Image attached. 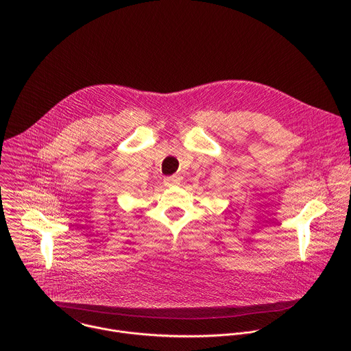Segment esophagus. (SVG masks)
<instances>
[{
    "mask_svg": "<svg viewBox=\"0 0 351 351\" xmlns=\"http://www.w3.org/2000/svg\"><path fill=\"white\" fill-rule=\"evenodd\" d=\"M164 183H165L167 186H176V184H179V183H180V178H179L178 175L167 176V178L164 179Z\"/></svg>",
    "mask_w": 351,
    "mask_h": 351,
    "instance_id": "1",
    "label": "esophagus"
}]
</instances>
